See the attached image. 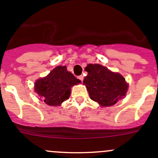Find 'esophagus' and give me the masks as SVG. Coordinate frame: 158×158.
I'll return each mask as SVG.
<instances>
[{"label":"esophagus","mask_w":158,"mask_h":158,"mask_svg":"<svg viewBox=\"0 0 158 158\" xmlns=\"http://www.w3.org/2000/svg\"><path fill=\"white\" fill-rule=\"evenodd\" d=\"M78 79H79V80L82 81V80H83V76H82V75H81V76H78Z\"/></svg>","instance_id":"1"}]
</instances>
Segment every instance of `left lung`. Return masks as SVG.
I'll list each match as a JSON object with an SVG mask.
<instances>
[{"label": "left lung", "instance_id": "obj_1", "mask_svg": "<svg viewBox=\"0 0 158 158\" xmlns=\"http://www.w3.org/2000/svg\"><path fill=\"white\" fill-rule=\"evenodd\" d=\"M88 75L83 83L90 99L102 106H110L126 95L128 85L119 73H114L99 64H89L85 68Z\"/></svg>", "mask_w": 158, "mask_h": 158}]
</instances>
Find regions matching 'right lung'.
Here are the masks:
<instances>
[{
    "instance_id": "1",
    "label": "right lung",
    "mask_w": 158,
    "mask_h": 158,
    "mask_svg": "<svg viewBox=\"0 0 158 158\" xmlns=\"http://www.w3.org/2000/svg\"><path fill=\"white\" fill-rule=\"evenodd\" d=\"M80 82L67 70L65 65H60L56 67L46 77L37 80L35 90L45 103L57 106L69 98L71 87Z\"/></svg>"
}]
</instances>
